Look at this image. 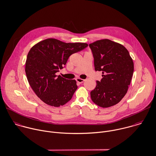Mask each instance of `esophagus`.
<instances>
[{"mask_svg": "<svg viewBox=\"0 0 156 156\" xmlns=\"http://www.w3.org/2000/svg\"><path fill=\"white\" fill-rule=\"evenodd\" d=\"M76 81H77L78 83H83V82L85 81L84 80H83V79H81V78H76Z\"/></svg>", "mask_w": 156, "mask_h": 156, "instance_id": "obj_1", "label": "esophagus"}]
</instances>
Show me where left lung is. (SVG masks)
I'll use <instances>...</instances> for the list:
<instances>
[{
	"label": "left lung",
	"mask_w": 156,
	"mask_h": 156,
	"mask_svg": "<svg viewBox=\"0 0 156 156\" xmlns=\"http://www.w3.org/2000/svg\"><path fill=\"white\" fill-rule=\"evenodd\" d=\"M96 71H102L103 78L97 81L90 92L92 101L109 108L119 103L127 93L134 72V62L128 50L109 39L90 44Z\"/></svg>",
	"instance_id": "1"
}]
</instances>
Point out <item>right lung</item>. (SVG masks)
<instances>
[{"label": "right lung", "mask_w": 156, "mask_h": 156, "mask_svg": "<svg viewBox=\"0 0 156 156\" xmlns=\"http://www.w3.org/2000/svg\"><path fill=\"white\" fill-rule=\"evenodd\" d=\"M87 46L86 43H66L49 38L30 49L25 62V73L31 87L43 102L59 107L72 99L78 88L76 81L56 73L65 67L71 55Z\"/></svg>", "instance_id": "obj_1"}]
</instances>
